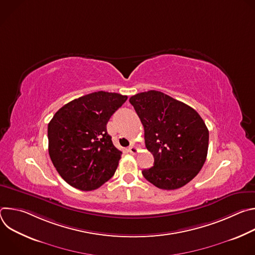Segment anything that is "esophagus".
<instances>
[{
	"label": "esophagus",
	"instance_id": "1",
	"mask_svg": "<svg viewBox=\"0 0 255 255\" xmlns=\"http://www.w3.org/2000/svg\"><path fill=\"white\" fill-rule=\"evenodd\" d=\"M128 151L131 154H135L136 152H138V148L136 146H134V145H131V146H129V148H128Z\"/></svg>",
	"mask_w": 255,
	"mask_h": 255
}]
</instances>
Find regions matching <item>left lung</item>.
Wrapping results in <instances>:
<instances>
[{
  "label": "left lung",
  "instance_id": "8db88e82",
  "mask_svg": "<svg viewBox=\"0 0 255 255\" xmlns=\"http://www.w3.org/2000/svg\"><path fill=\"white\" fill-rule=\"evenodd\" d=\"M144 127L153 166L142 170L162 190L184 187L199 173L208 153L209 130L198 112L161 92L148 91L129 100Z\"/></svg>",
  "mask_w": 255,
  "mask_h": 255
}]
</instances>
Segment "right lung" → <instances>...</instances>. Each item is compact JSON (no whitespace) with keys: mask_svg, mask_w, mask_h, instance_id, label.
<instances>
[{"mask_svg":"<svg viewBox=\"0 0 255 255\" xmlns=\"http://www.w3.org/2000/svg\"><path fill=\"white\" fill-rule=\"evenodd\" d=\"M127 96L95 92L76 99L48 124V152L59 175L81 191H93L110 179L122 152L107 132V123Z\"/></svg>","mask_w":255,"mask_h":255,"instance_id":"1","label":"right lung"}]
</instances>
